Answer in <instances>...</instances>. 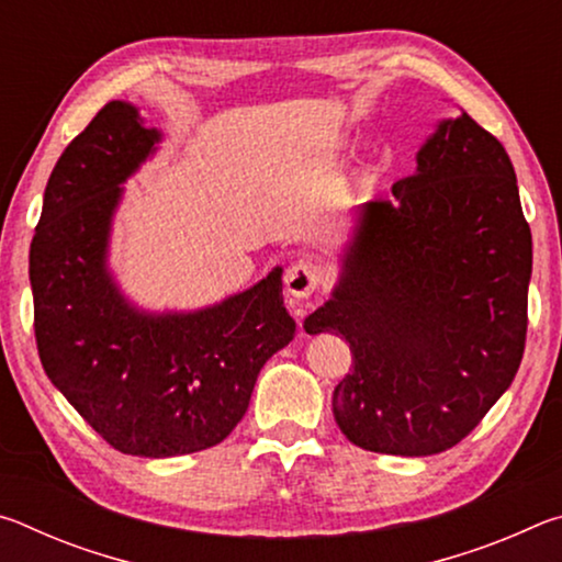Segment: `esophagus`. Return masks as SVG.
Here are the masks:
<instances>
[{"label":"esophagus","instance_id":"1","mask_svg":"<svg viewBox=\"0 0 562 562\" xmlns=\"http://www.w3.org/2000/svg\"><path fill=\"white\" fill-rule=\"evenodd\" d=\"M319 282L322 270L310 260H297L284 272V290L297 300H307L310 294H315L319 290Z\"/></svg>","mask_w":562,"mask_h":562}]
</instances>
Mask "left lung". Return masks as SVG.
<instances>
[{"label": "left lung", "instance_id": "left-lung-1", "mask_svg": "<svg viewBox=\"0 0 562 562\" xmlns=\"http://www.w3.org/2000/svg\"><path fill=\"white\" fill-rule=\"evenodd\" d=\"M392 193L359 207L339 284L304 329L349 341L331 412L351 443L431 456L465 439L518 372L532 240L506 148L465 111Z\"/></svg>", "mask_w": 562, "mask_h": 562}]
</instances>
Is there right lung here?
<instances>
[{
    "label": "right lung",
    "mask_w": 562,
    "mask_h": 562,
    "mask_svg": "<svg viewBox=\"0 0 562 562\" xmlns=\"http://www.w3.org/2000/svg\"><path fill=\"white\" fill-rule=\"evenodd\" d=\"M160 133L109 101L49 176L30 247L34 335L46 376L113 449L146 459L221 443L274 351L290 345L282 268L198 312H144L106 268L121 183Z\"/></svg>",
    "instance_id": "add662e5"
}]
</instances>
